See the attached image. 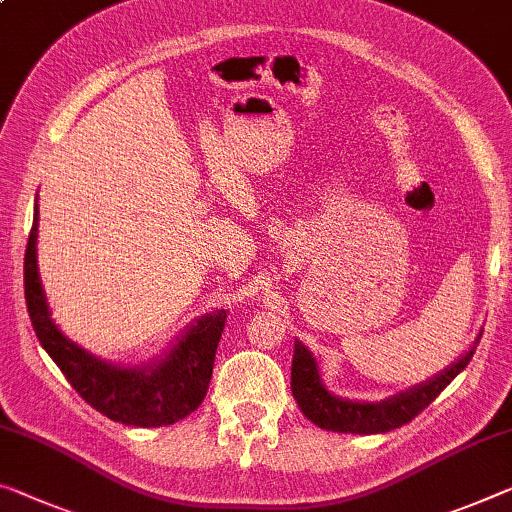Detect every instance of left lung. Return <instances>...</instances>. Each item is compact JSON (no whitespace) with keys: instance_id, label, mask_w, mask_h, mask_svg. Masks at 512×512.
Wrapping results in <instances>:
<instances>
[{"instance_id":"obj_1","label":"left lung","mask_w":512,"mask_h":512,"mask_svg":"<svg viewBox=\"0 0 512 512\" xmlns=\"http://www.w3.org/2000/svg\"><path fill=\"white\" fill-rule=\"evenodd\" d=\"M474 351L476 346L469 348L456 364H451L440 376L412 387L410 392H403L394 396V399H387L383 403H353L330 394L321 385L319 367H316L312 353L303 344L296 342L294 360H291V392H294L300 412L312 424L326 428V431L355 435L389 433L394 428L410 424L421 410L428 408L437 399V394L467 367Z\"/></svg>"}]
</instances>
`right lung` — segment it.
Segmentation results:
<instances>
[{
  "label": "right lung",
  "mask_w": 512,
  "mask_h": 512,
  "mask_svg": "<svg viewBox=\"0 0 512 512\" xmlns=\"http://www.w3.org/2000/svg\"><path fill=\"white\" fill-rule=\"evenodd\" d=\"M38 205L24 253V298L38 342L91 408L125 426L159 428L191 415L205 399L227 312L216 310L191 326L154 367L120 369L93 358L54 326L36 264Z\"/></svg>",
  "instance_id": "add662e5"
}]
</instances>
